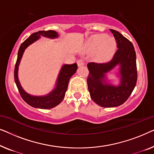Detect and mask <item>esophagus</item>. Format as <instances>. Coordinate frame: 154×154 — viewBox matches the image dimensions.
Here are the masks:
<instances>
[{
	"label": "esophagus",
	"mask_w": 154,
	"mask_h": 154,
	"mask_svg": "<svg viewBox=\"0 0 154 154\" xmlns=\"http://www.w3.org/2000/svg\"><path fill=\"white\" fill-rule=\"evenodd\" d=\"M77 64H78V66H83V65L85 64V62H84L83 60H79L77 61Z\"/></svg>",
	"instance_id": "obj_1"
}]
</instances>
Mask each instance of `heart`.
Masks as SVG:
<instances>
[{
	"instance_id": "heart-1",
	"label": "heart",
	"mask_w": 154,
	"mask_h": 154,
	"mask_svg": "<svg viewBox=\"0 0 154 154\" xmlns=\"http://www.w3.org/2000/svg\"><path fill=\"white\" fill-rule=\"evenodd\" d=\"M90 47L93 48H101L100 56L104 60H108L111 58L116 48V42L113 38L108 37L105 34L95 35L90 41Z\"/></svg>"
}]
</instances>
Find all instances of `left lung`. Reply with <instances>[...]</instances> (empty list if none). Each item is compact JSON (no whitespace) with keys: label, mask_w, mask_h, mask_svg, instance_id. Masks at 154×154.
<instances>
[{"label":"left lung","mask_w":154,"mask_h":154,"mask_svg":"<svg viewBox=\"0 0 154 154\" xmlns=\"http://www.w3.org/2000/svg\"><path fill=\"white\" fill-rule=\"evenodd\" d=\"M117 43L118 50L112 60L106 63L90 62L87 82L90 97L102 107H116L123 104L133 91L137 80L136 53L129 40L119 31L110 29ZM119 65L121 82L116 86L106 81V73Z\"/></svg>","instance_id":"8db88e82"}]
</instances>
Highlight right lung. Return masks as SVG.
I'll list each match as a JSON object with an SVG mask.
<instances>
[{"label":"right lung","instance_id":"1","mask_svg":"<svg viewBox=\"0 0 154 154\" xmlns=\"http://www.w3.org/2000/svg\"><path fill=\"white\" fill-rule=\"evenodd\" d=\"M41 36L49 38H56L58 37V33L55 31H39L38 32L31 34L26 41L21 44L20 49L18 51L17 59L14 67V81L18 88L21 97L24 102H26L31 106L34 108L48 109L54 108L62 102L65 96V93L68 88L69 80L71 76L74 74L77 70L78 66L76 63L73 64H64L61 69L59 73L57 80L56 87L50 92L49 94L45 96H33L31 95L24 91L18 79V69L20 65L21 59L22 57L23 53L26 48L31 44L34 43L38 40Z\"/></svg>","mask_w":154,"mask_h":154}]
</instances>
